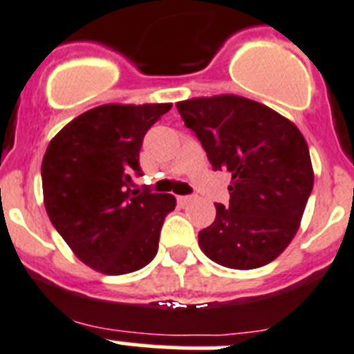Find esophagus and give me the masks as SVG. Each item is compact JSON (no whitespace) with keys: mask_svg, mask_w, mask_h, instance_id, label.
Here are the masks:
<instances>
[{"mask_svg":"<svg viewBox=\"0 0 354 354\" xmlns=\"http://www.w3.org/2000/svg\"><path fill=\"white\" fill-rule=\"evenodd\" d=\"M192 201H194L192 196H180V197H178V203H180L181 206H187V204L192 203Z\"/></svg>","mask_w":354,"mask_h":354,"instance_id":"1","label":"esophagus"}]
</instances>
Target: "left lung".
<instances>
[{
  "label": "left lung",
  "instance_id": "obj_1",
  "mask_svg": "<svg viewBox=\"0 0 354 354\" xmlns=\"http://www.w3.org/2000/svg\"><path fill=\"white\" fill-rule=\"evenodd\" d=\"M214 171H229L230 201L199 232L207 259L257 269L285 252L299 230L313 185L311 155L293 122L234 94L176 102Z\"/></svg>",
  "mask_w": 354,
  "mask_h": 354
}]
</instances>
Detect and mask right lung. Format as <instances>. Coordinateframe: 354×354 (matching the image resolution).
Wrapping results in <instances>:
<instances>
[{
    "instance_id": "right-lung-1",
    "label": "right lung",
    "mask_w": 354,
    "mask_h": 354,
    "mask_svg": "<svg viewBox=\"0 0 354 354\" xmlns=\"http://www.w3.org/2000/svg\"><path fill=\"white\" fill-rule=\"evenodd\" d=\"M162 104H102L69 122L41 162L43 203L73 253L97 272L143 269L158 250L171 194L134 188L148 129L171 110Z\"/></svg>"
}]
</instances>
